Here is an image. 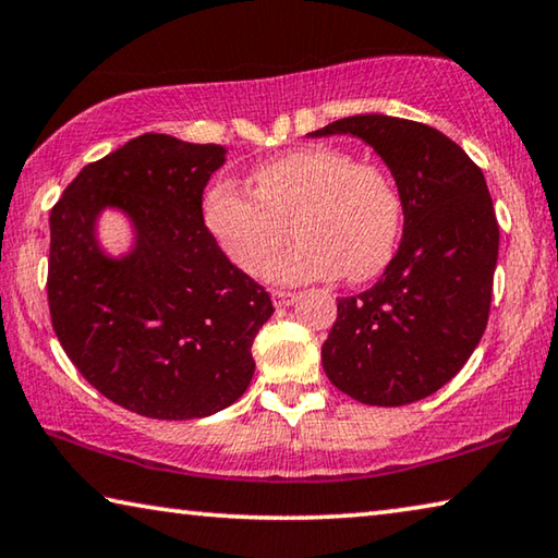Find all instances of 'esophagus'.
<instances>
[{
    "mask_svg": "<svg viewBox=\"0 0 558 558\" xmlns=\"http://www.w3.org/2000/svg\"><path fill=\"white\" fill-rule=\"evenodd\" d=\"M272 305L276 307H288V305H293L295 303V293H290V290H272Z\"/></svg>",
    "mask_w": 558,
    "mask_h": 558,
    "instance_id": "esophagus-1",
    "label": "esophagus"
}]
</instances>
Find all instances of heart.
Listing matches in <instances>:
<instances>
[{
  "label": "heart",
  "instance_id": "obj_1",
  "mask_svg": "<svg viewBox=\"0 0 558 558\" xmlns=\"http://www.w3.org/2000/svg\"><path fill=\"white\" fill-rule=\"evenodd\" d=\"M253 181L255 191L216 181L203 196V226L238 270L278 282L340 272L365 282L390 265L404 210L387 168L338 146H305L265 161ZM293 230L301 241L277 262Z\"/></svg>",
  "mask_w": 558,
  "mask_h": 558
}]
</instances>
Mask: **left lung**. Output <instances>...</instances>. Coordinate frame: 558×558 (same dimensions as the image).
<instances>
[{
  "mask_svg": "<svg viewBox=\"0 0 558 558\" xmlns=\"http://www.w3.org/2000/svg\"><path fill=\"white\" fill-rule=\"evenodd\" d=\"M335 134L362 138L387 163L404 226L383 278L338 300L325 375L362 404L417 402L464 367L489 320L499 255L489 189L462 146L424 123L360 113L311 136Z\"/></svg>",
  "mask_w": 558,
  "mask_h": 558,
  "instance_id": "obj_1",
  "label": "left lung"
}]
</instances>
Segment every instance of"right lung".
<instances>
[{
    "mask_svg": "<svg viewBox=\"0 0 558 558\" xmlns=\"http://www.w3.org/2000/svg\"><path fill=\"white\" fill-rule=\"evenodd\" d=\"M226 148L144 134L78 171L51 208L49 313L88 385L151 420L231 407L255 373L253 340L270 295L203 226V189ZM106 207L135 231L109 256L95 235Z\"/></svg>",
    "mask_w": 558,
    "mask_h": 558,
    "instance_id": "1",
    "label": "right lung"
}]
</instances>
